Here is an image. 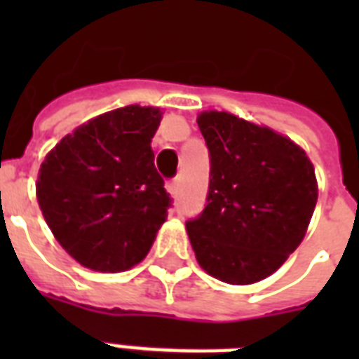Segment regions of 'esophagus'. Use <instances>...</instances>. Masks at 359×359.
Segmentation results:
<instances>
[{
	"label": "esophagus",
	"instance_id": "esophagus-1",
	"mask_svg": "<svg viewBox=\"0 0 359 359\" xmlns=\"http://www.w3.org/2000/svg\"><path fill=\"white\" fill-rule=\"evenodd\" d=\"M179 188H180L179 179H175V180H171V182H168V191L171 194V196H175V194L179 191Z\"/></svg>",
	"mask_w": 359,
	"mask_h": 359
}]
</instances>
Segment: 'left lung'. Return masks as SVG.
Wrapping results in <instances>:
<instances>
[{
  "label": "left lung",
  "instance_id": "8db88e82",
  "mask_svg": "<svg viewBox=\"0 0 359 359\" xmlns=\"http://www.w3.org/2000/svg\"><path fill=\"white\" fill-rule=\"evenodd\" d=\"M197 124L210 152L207 207L186 224L199 266L229 285L272 276L300 245L318 184L306 151L276 130L208 109Z\"/></svg>",
  "mask_w": 359,
  "mask_h": 359
}]
</instances>
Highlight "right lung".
<instances>
[{"label":"right lung","mask_w":359,"mask_h":359,"mask_svg":"<svg viewBox=\"0 0 359 359\" xmlns=\"http://www.w3.org/2000/svg\"><path fill=\"white\" fill-rule=\"evenodd\" d=\"M154 106L106 111L67 134L39 169L36 201L61 248L95 272H126L147 257L171 205L151 141Z\"/></svg>","instance_id":"right-lung-1"}]
</instances>
